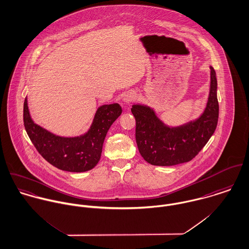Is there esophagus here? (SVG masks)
I'll use <instances>...</instances> for the list:
<instances>
[{"label": "esophagus", "mask_w": 249, "mask_h": 249, "mask_svg": "<svg viewBox=\"0 0 249 249\" xmlns=\"http://www.w3.org/2000/svg\"><path fill=\"white\" fill-rule=\"evenodd\" d=\"M136 99H137V95L134 92H128L123 97V101L127 104H130V103L134 102Z\"/></svg>", "instance_id": "obj_1"}]
</instances>
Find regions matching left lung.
Here are the masks:
<instances>
[{
  "label": "left lung",
  "mask_w": 249,
  "mask_h": 249,
  "mask_svg": "<svg viewBox=\"0 0 249 249\" xmlns=\"http://www.w3.org/2000/svg\"><path fill=\"white\" fill-rule=\"evenodd\" d=\"M210 92L206 108L195 121L179 127L164 125L147 106L134 105L136 140L142 158L150 164L172 166L188 162L199 153L214 134L219 118L217 77L212 67Z\"/></svg>",
  "instance_id": "obj_1"
}]
</instances>
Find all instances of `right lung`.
<instances>
[{
  "instance_id": "add662e5",
  "label": "right lung",
  "mask_w": 249,
  "mask_h": 249,
  "mask_svg": "<svg viewBox=\"0 0 249 249\" xmlns=\"http://www.w3.org/2000/svg\"><path fill=\"white\" fill-rule=\"evenodd\" d=\"M119 104L98 108L89 132L77 138H61L35 124L29 114L28 100L24 102V125L39 154L52 165L68 172H86L100 160L104 139L116 118L121 114Z\"/></svg>"
}]
</instances>
